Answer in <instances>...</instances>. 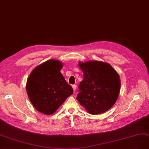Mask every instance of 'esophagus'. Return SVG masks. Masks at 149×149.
Listing matches in <instances>:
<instances>
[{
  "mask_svg": "<svg viewBox=\"0 0 149 149\" xmlns=\"http://www.w3.org/2000/svg\"><path fill=\"white\" fill-rule=\"evenodd\" d=\"M72 86V88H73L74 91H75V90H76V88H77V86H76L75 85H73Z\"/></svg>",
  "mask_w": 149,
  "mask_h": 149,
  "instance_id": "1",
  "label": "esophagus"
}]
</instances>
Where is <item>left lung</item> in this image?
<instances>
[{
    "instance_id": "8db88e82",
    "label": "left lung",
    "mask_w": 149,
    "mask_h": 149,
    "mask_svg": "<svg viewBox=\"0 0 149 149\" xmlns=\"http://www.w3.org/2000/svg\"><path fill=\"white\" fill-rule=\"evenodd\" d=\"M79 65L83 71L84 80L79 86L77 100L92 115L106 112L113 106L119 95L118 74L109 64L101 61Z\"/></svg>"
}]
</instances>
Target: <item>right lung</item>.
<instances>
[{"label":"right lung","mask_w":149,"mask_h":149,"mask_svg":"<svg viewBox=\"0 0 149 149\" xmlns=\"http://www.w3.org/2000/svg\"><path fill=\"white\" fill-rule=\"evenodd\" d=\"M63 64L50 59L32 71L26 84L27 93L32 105L38 112L53 113L62 105L73 89L60 72Z\"/></svg>","instance_id":"add662e5"}]
</instances>
